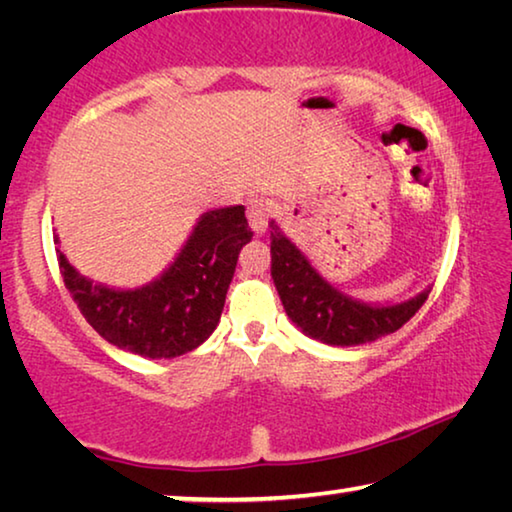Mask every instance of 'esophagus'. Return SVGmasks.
Wrapping results in <instances>:
<instances>
[{
  "mask_svg": "<svg viewBox=\"0 0 512 512\" xmlns=\"http://www.w3.org/2000/svg\"><path fill=\"white\" fill-rule=\"evenodd\" d=\"M248 223L255 235H264L268 228V205L264 201H250L248 203Z\"/></svg>",
  "mask_w": 512,
  "mask_h": 512,
  "instance_id": "obj_1",
  "label": "esophagus"
}]
</instances>
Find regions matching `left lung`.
Listing matches in <instances>:
<instances>
[{"instance_id": "obj_1", "label": "left lung", "mask_w": 512, "mask_h": 512, "mask_svg": "<svg viewBox=\"0 0 512 512\" xmlns=\"http://www.w3.org/2000/svg\"><path fill=\"white\" fill-rule=\"evenodd\" d=\"M271 228V275L284 311L302 334L327 345L352 348L393 334L415 316L431 287L402 302H366L352 298L318 273L311 259L284 235L277 221Z\"/></svg>"}]
</instances>
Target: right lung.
<instances>
[{
    "mask_svg": "<svg viewBox=\"0 0 512 512\" xmlns=\"http://www.w3.org/2000/svg\"><path fill=\"white\" fill-rule=\"evenodd\" d=\"M244 212V205L203 212L167 268L133 289L81 275L58 246L65 287L85 320L119 350L144 359L192 352L219 325L239 253L253 239ZM54 241L60 244L58 235Z\"/></svg>",
    "mask_w": 512,
    "mask_h": 512,
    "instance_id": "1",
    "label": "right lung"
}]
</instances>
